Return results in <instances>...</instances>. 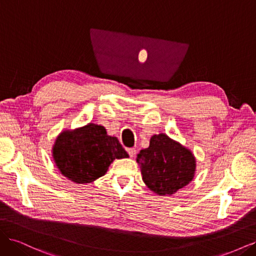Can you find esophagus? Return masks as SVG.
I'll list each match as a JSON object with an SVG mask.
<instances>
[{
	"label": "esophagus",
	"instance_id": "34e87169",
	"mask_svg": "<svg viewBox=\"0 0 256 256\" xmlns=\"http://www.w3.org/2000/svg\"><path fill=\"white\" fill-rule=\"evenodd\" d=\"M127 152L130 157H134L136 150V148H127Z\"/></svg>",
	"mask_w": 256,
	"mask_h": 256
}]
</instances>
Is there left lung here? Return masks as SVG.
<instances>
[{
  "instance_id": "obj_1",
  "label": "left lung",
  "mask_w": 256,
  "mask_h": 256,
  "mask_svg": "<svg viewBox=\"0 0 256 256\" xmlns=\"http://www.w3.org/2000/svg\"><path fill=\"white\" fill-rule=\"evenodd\" d=\"M143 182L159 196L173 194L187 186L196 171L192 152L161 134L150 138V147L138 154Z\"/></svg>"
}]
</instances>
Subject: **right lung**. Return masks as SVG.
I'll return each instance as SVG.
<instances>
[{"label":"right lung","instance_id":"obj_1","mask_svg":"<svg viewBox=\"0 0 256 256\" xmlns=\"http://www.w3.org/2000/svg\"><path fill=\"white\" fill-rule=\"evenodd\" d=\"M127 157L118 138L95 124L60 134L53 147L60 173L78 184L94 182L106 173L114 159Z\"/></svg>","mask_w":256,"mask_h":256}]
</instances>
